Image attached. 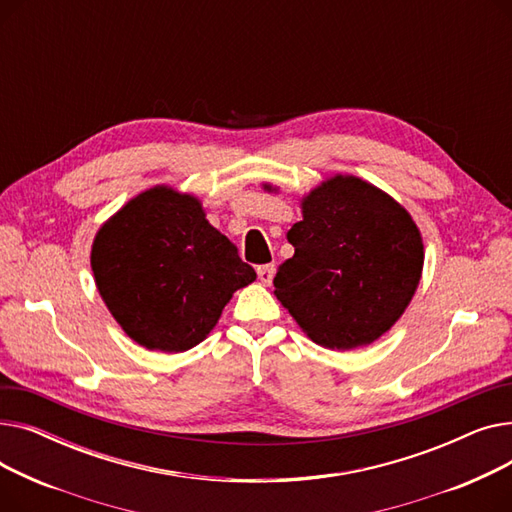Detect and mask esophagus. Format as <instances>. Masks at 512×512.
Returning <instances> with one entry per match:
<instances>
[{
	"label": "esophagus",
	"instance_id": "34e87169",
	"mask_svg": "<svg viewBox=\"0 0 512 512\" xmlns=\"http://www.w3.org/2000/svg\"><path fill=\"white\" fill-rule=\"evenodd\" d=\"M274 274H276V265L274 263H267V265H259L257 267V276H259L261 284H265V286L272 284Z\"/></svg>",
	"mask_w": 512,
	"mask_h": 512
}]
</instances>
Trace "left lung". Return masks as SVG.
<instances>
[{"label":"left lung","mask_w":512,"mask_h":512,"mask_svg":"<svg viewBox=\"0 0 512 512\" xmlns=\"http://www.w3.org/2000/svg\"><path fill=\"white\" fill-rule=\"evenodd\" d=\"M301 211L288 230L294 255L280 265L274 294L319 346L353 351L375 342L405 313L421 280L423 238L411 213L351 174L315 186Z\"/></svg>","instance_id":"obj_1"}]
</instances>
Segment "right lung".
Listing matches in <instances>:
<instances>
[{
	"label": "right lung",
	"instance_id": "1",
	"mask_svg": "<svg viewBox=\"0 0 512 512\" xmlns=\"http://www.w3.org/2000/svg\"><path fill=\"white\" fill-rule=\"evenodd\" d=\"M91 270L120 328L149 351L184 353L207 338L251 265L195 195L157 184L97 230Z\"/></svg>",
	"mask_w": 512,
	"mask_h": 512
}]
</instances>
